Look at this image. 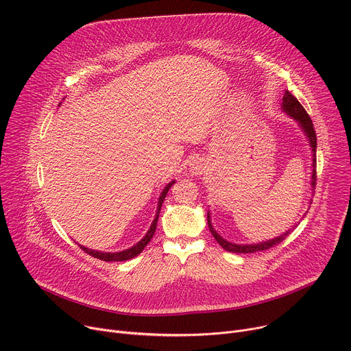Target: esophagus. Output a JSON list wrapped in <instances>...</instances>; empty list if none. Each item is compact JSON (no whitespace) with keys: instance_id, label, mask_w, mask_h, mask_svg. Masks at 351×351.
<instances>
[{"instance_id":"obj_1","label":"esophagus","mask_w":351,"mask_h":351,"mask_svg":"<svg viewBox=\"0 0 351 351\" xmlns=\"http://www.w3.org/2000/svg\"><path fill=\"white\" fill-rule=\"evenodd\" d=\"M206 171H207V164L202 158L193 159L192 164H190V167H189V172L193 176H200V175L206 173Z\"/></svg>"}]
</instances>
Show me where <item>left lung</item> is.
<instances>
[{
    "instance_id": "left-lung-1",
    "label": "left lung",
    "mask_w": 351,
    "mask_h": 351,
    "mask_svg": "<svg viewBox=\"0 0 351 351\" xmlns=\"http://www.w3.org/2000/svg\"><path fill=\"white\" fill-rule=\"evenodd\" d=\"M281 110L297 121V124L300 125V129L302 130L305 138L308 140V144L311 147V155H312L311 190H313V187L316 184V134H315V130H313L312 120L308 116V113L305 112V109L302 108V105L297 101V98L294 97V95H291L290 90H285L284 92L282 102H281ZM207 222H208V228H210L213 237L221 245V247H224L226 250L232 252V253H254V252H259V250H266V249L280 243L282 239H285V237L289 235L298 226V224H294L289 231L282 232L281 235L274 237L271 239H266V241L258 242V243H235V242H230V241L224 239L215 231V228L213 227V222H211V213H210V210L207 211Z\"/></svg>"
}]
</instances>
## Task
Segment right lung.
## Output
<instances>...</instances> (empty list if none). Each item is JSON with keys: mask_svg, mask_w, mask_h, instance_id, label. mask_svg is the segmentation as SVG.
Wrapping results in <instances>:
<instances>
[{"mask_svg": "<svg viewBox=\"0 0 351 351\" xmlns=\"http://www.w3.org/2000/svg\"><path fill=\"white\" fill-rule=\"evenodd\" d=\"M173 183H175V180L169 182V183L164 187L161 195H159V197H158V206H156V211H155V217H154V219H152V222H151L149 230H148L147 234L143 237V239H140L136 245H133V246L129 247V249L120 250V252H102V250H95V249H89V247H86V246L80 245L81 249L85 250L88 254H90V256L97 258V259H101V261H104V262H124V261H129V259L136 258L137 254H140V253L143 252V249L148 245V242L152 239L154 232H155V230H156V222H158L159 211H161V206H162V203H164V200H165V197H167V193L169 192V189H171V186H172Z\"/></svg>", "mask_w": 351, "mask_h": 351, "instance_id": "1", "label": "right lung"}]
</instances>
